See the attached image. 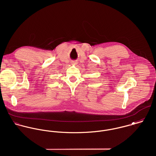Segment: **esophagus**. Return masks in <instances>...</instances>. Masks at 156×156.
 Masks as SVG:
<instances>
[{
	"mask_svg": "<svg viewBox=\"0 0 156 156\" xmlns=\"http://www.w3.org/2000/svg\"><path fill=\"white\" fill-rule=\"evenodd\" d=\"M71 64H72V65H76L77 64V62L73 61V62H71Z\"/></svg>",
	"mask_w": 156,
	"mask_h": 156,
	"instance_id": "34e87169",
	"label": "esophagus"
}]
</instances>
